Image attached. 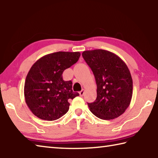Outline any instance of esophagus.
Wrapping results in <instances>:
<instances>
[{"instance_id": "34e87169", "label": "esophagus", "mask_w": 158, "mask_h": 158, "mask_svg": "<svg viewBox=\"0 0 158 158\" xmlns=\"http://www.w3.org/2000/svg\"><path fill=\"white\" fill-rule=\"evenodd\" d=\"M84 93H85V90L84 89H82L81 92H79V94H80V96H82L84 95Z\"/></svg>"}]
</instances>
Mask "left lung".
Here are the masks:
<instances>
[{
	"label": "left lung",
	"mask_w": 158,
	"mask_h": 158,
	"mask_svg": "<svg viewBox=\"0 0 158 158\" xmlns=\"http://www.w3.org/2000/svg\"><path fill=\"white\" fill-rule=\"evenodd\" d=\"M82 55L97 85L96 101L87 103L90 111L103 120L118 117L130 106L132 96V79L126 64L106 50L85 51Z\"/></svg>",
	"instance_id": "left-lung-1"
}]
</instances>
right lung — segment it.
Segmentation results:
<instances>
[{
    "instance_id": "right-lung-1",
    "label": "right lung",
    "mask_w": 158,
    "mask_h": 158,
    "mask_svg": "<svg viewBox=\"0 0 158 158\" xmlns=\"http://www.w3.org/2000/svg\"><path fill=\"white\" fill-rule=\"evenodd\" d=\"M80 56V52L59 51L44 55L32 66L25 81L24 96L36 117L54 121L68 112V101L79 94L73 92L71 81H64L62 73Z\"/></svg>"
}]
</instances>
